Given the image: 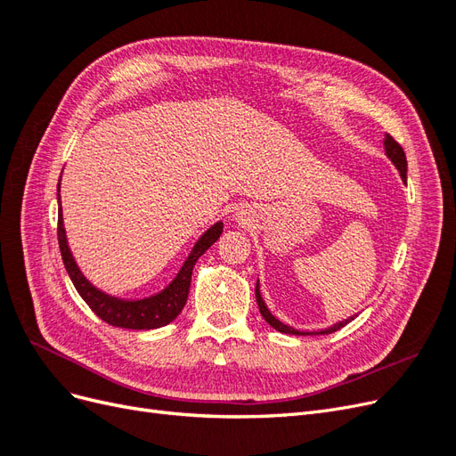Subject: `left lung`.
Here are the masks:
<instances>
[{
    "mask_svg": "<svg viewBox=\"0 0 456 456\" xmlns=\"http://www.w3.org/2000/svg\"><path fill=\"white\" fill-rule=\"evenodd\" d=\"M384 150H386V156L390 158V161L395 165L397 167V171H399V175H402V178H403V183H407V159H405V151H403V148L399 146L390 134H386V139H384ZM255 297H256V305H258V310H260V314H262V317H265V320L275 329V330H280V333H287V335H329V333H335V330H338V329H342L344 325H348L354 317H348V320H344V322H338V323H335V325H330V327H327V329H322V330H314V333H305V330H298V329H293L291 325H285V323H281L278 317H273L272 315V312L268 310V306H266V302L262 300V295H260V285H258V281H256V287H255Z\"/></svg>",
    "mask_w": 456,
    "mask_h": 456,
    "instance_id": "8db88e82",
    "label": "left lung"
}]
</instances>
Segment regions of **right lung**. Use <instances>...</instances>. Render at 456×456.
<instances>
[{"label":"right lung","mask_w":456,"mask_h":456,"mask_svg":"<svg viewBox=\"0 0 456 456\" xmlns=\"http://www.w3.org/2000/svg\"><path fill=\"white\" fill-rule=\"evenodd\" d=\"M59 191H61V183H59ZM57 196H59V247H61L62 262L76 287V291L87 302L89 308L99 315L102 322L121 329L148 330V329L163 327L171 323L173 320H176V315L183 312L186 305L190 281H191V270H194L198 258L220 238V233H223V223H215L209 230L201 233V238L196 241L194 247H191V251L184 260L183 268L178 270L175 280L165 287L163 291L146 298L127 300V298H118L101 291V289H96L86 275L81 273L70 247H68L64 220H62L61 194Z\"/></svg>","instance_id":"1"}]
</instances>
